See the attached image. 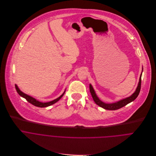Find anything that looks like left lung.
<instances>
[{
  "label": "left lung",
  "instance_id": "obj_1",
  "mask_svg": "<svg viewBox=\"0 0 156 156\" xmlns=\"http://www.w3.org/2000/svg\"><path fill=\"white\" fill-rule=\"evenodd\" d=\"M143 71V68H142V72L140 74V77L139 79V82L138 83V86L135 91V92L133 93L132 95H131L130 97L122 99L119 101H117L116 102L114 103H106L103 101H102L97 95L96 92L95 91V90L93 89V86L91 85V84H90V91L91 95V97L94 100L95 103L98 105L99 106L105 109H107V110H116L118 109H120L123 106H125L126 105H127V104L133 101L138 96L140 91V89H141V76H142V73Z\"/></svg>",
  "mask_w": 156,
  "mask_h": 156
}]
</instances>
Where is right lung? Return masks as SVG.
<instances>
[{"instance_id": "obj_1", "label": "right lung", "mask_w": 156, "mask_h": 156, "mask_svg": "<svg viewBox=\"0 0 156 156\" xmlns=\"http://www.w3.org/2000/svg\"><path fill=\"white\" fill-rule=\"evenodd\" d=\"M15 88H16V91L18 92V94L23 98H25L29 103H30V104L33 105L34 106H37V107H39V108H45V107H48V106H50L53 104H55V103H56L57 101H58L62 97H63L65 94V93L66 91V90H65V91L63 92V94H62L60 97H59L58 98H57L56 99L53 100V101H49V102H46V103H43V102H41L39 101H38L37 100H36V98L30 97L27 94H26V93H23L22 91H21L20 90V88H18V87L17 86L16 84H15Z\"/></svg>"}]
</instances>
